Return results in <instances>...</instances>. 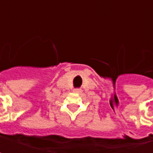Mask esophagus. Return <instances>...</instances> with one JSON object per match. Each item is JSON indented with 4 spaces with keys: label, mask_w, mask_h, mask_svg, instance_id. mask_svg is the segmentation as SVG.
<instances>
[{
    "label": "esophagus",
    "mask_w": 153,
    "mask_h": 153,
    "mask_svg": "<svg viewBox=\"0 0 153 153\" xmlns=\"http://www.w3.org/2000/svg\"><path fill=\"white\" fill-rule=\"evenodd\" d=\"M73 92L74 93H76V94H81L82 93V89L81 88H74Z\"/></svg>",
    "instance_id": "esophagus-1"
}]
</instances>
